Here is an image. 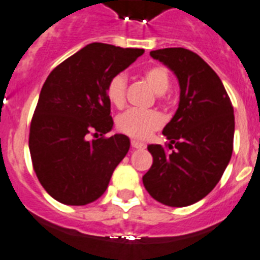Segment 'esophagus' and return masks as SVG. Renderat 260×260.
Segmentation results:
<instances>
[{
  "label": "esophagus",
  "instance_id": "34e87169",
  "mask_svg": "<svg viewBox=\"0 0 260 260\" xmlns=\"http://www.w3.org/2000/svg\"><path fill=\"white\" fill-rule=\"evenodd\" d=\"M131 145H132V148H136V149H145L146 145L144 143H141V141H137V140H132L131 141Z\"/></svg>",
  "mask_w": 260,
  "mask_h": 260
}]
</instances>
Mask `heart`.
Returning <instances> with one entry per match:
<instances>
[{
  "label": "heart",
  "mask_w": 260,
  "mask_h": 260,
  "mask_svg": "<svg viewBox=\"0 0 260 260\" xmlns=\"http://www.w3.org/2000/svg\"><path fill=\"white\" fill-rule=\"evenodd\" d=\"M144 80L157 92L159 103L166 105L169 102L168 89L170 87V73L164 65H152L143 72ZM127 94V77L119 73L112 76L106 85V96L108 102L116 108L125 105ZM164 117L155 110H128L119 115L116 119V127L124 135L137 140L148 139L153 132L162 127Z\"/></svg>",
  "instance_id": "b5f03b06"
}]
</instances>
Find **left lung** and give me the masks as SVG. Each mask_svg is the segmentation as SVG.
Returning <instances> with one entry per match:
<instances>
[{"instance_id":"obj_1","label":"left lung","mask_w":260,"mask_h":260,"mask_svg":"<svg viewBox=\"0 0 260 260\" xmlns=\"http://www.w3.org/2000/svg\"><path fill=\"white\" fill-rule=\"evenodd\" d=\"M150 56L177 74L180 101L164 128L166 148L148 145L153 164L143 177L149 195L169 207H187L208 195L232 153L234 111L220 77L195 52L164 48Z\"/></svg>"}]
</instances>
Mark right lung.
<instances>
[{
  "label": "right lung",
  "instance_id": "1",
  "mask_svg": "<svg viewBox=\"0 0 260 260\" xmlns=\"http://www.w3.org/2000/svg\"><path fill=\"white\" fill-rule=\"evenodd\" d=\"M144 52L92 43L47 77L31 119L28 146L36 177L57 202L86 205L107 189L129 150V139L105 136L114 125L106 85ZM90 136L97 139L89 140Z\"/></svg>",
  "mask_w": 260,
  "mask_h": 260
}]
</instances>
